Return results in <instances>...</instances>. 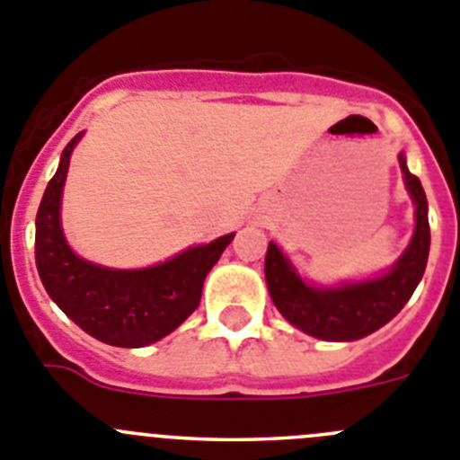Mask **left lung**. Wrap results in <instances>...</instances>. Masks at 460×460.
Returning <instances> with one entry per match:
<instances>
[{
	"label": "left lung",
	"instance_id": "left-lung-1",
	"mask_svg": "<svg viewBox=\"0 0 460 460\" xmlns=\"http://www.w3.org/2000/svg\"><path fill=\"white\" fill-rule=\"evenodd\" d=\"M399 164L408 192L415 201L417 225L411 245L387 275L341 288H312L296 275L275 243L268 245V291L281 316L302 332L325 341H355L383 328L411 300L412 291L424 275L431 229L426 215L429 204H426L424 188L415 173L408 172L403 153H399Z\"/></svg>",
	"mask_w": 460,
	"mask_h": 460
}]
</instances>
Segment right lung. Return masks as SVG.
Segmentation results:
<instances>
[{
    "label": "right lung",
    "instance_id": "1",
    "mask_svg": "<svg viewBox=\"0 0 460 460\" xmlns=\"http://www.w3.org/2000/svg\"><path fill=\"white\" fill-rule=\"evenodd\" d=\"M82 135L70 139L61 163L45 188L36 215V268L49 297L61 312L98 341L142 349L167 337L194 309L210 268L234 234L144 270H111L73 254L61 231L59 206L70 153Z\"/></svg>",
    "mask_w": 460,
    "mask_h": 460
}]
</instances>
